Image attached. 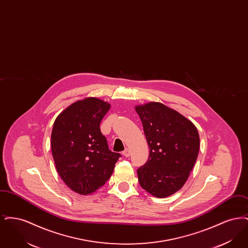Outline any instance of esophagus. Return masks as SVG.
<instances>
[{
    "label": "esophagus",
    "mask_w": 248,
    "mask_h": 248,
    "mask_svg": "<svg viewBox=\"0 0 248 248\" xmlns=\"http://www.w3.org/2000/svg\"><path fill=\"white\" fill-rule=\"evenodd\" d=\"M123 154H124L125 157H129L130 154H131L129 149H125V150L123 152Z\"/></svg>",
    "instance_id": "obj_1"
}]
</instances>
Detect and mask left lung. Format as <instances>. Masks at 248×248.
Wrapping results in <instances>:
<instances>
[{
	"label": "left lung",
	"instance_id": "obj_1",
	"mask_svg": "<svg viewBox=\"0 0 248 248\" xmlns=\"http://www.w3.org/2000/svg\"><path fill=\"white\" fill-rule=\"evenodd\" d=\"M150 148L147 163L137 172L143 189L158 198L177 192L185 184L200 149L195 125L162 103L136 107Z\"/></svg>",
	"mask_w": 248,
	"mask_h": 248
}]
</instances>
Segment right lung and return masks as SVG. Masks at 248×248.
<instances>
[{
	"label": "right lung",
	"instance_id": "add662e5",
	"mask_svg": "<svg viewBox=\"0 0 248 248\" xmlns=\"http://www.w3.org/2000/svg\"><path fill=\"white\" fill-rule=\"evenodd\" d=\"M109 104L95 97L77 101L54 123L51 149L57 171L68 187L90 194L110 177L121 154L108 149L100 122Z\"/></svg>",
	"mask_w": 248,
	"mask_h": 248
}]
</instances>
